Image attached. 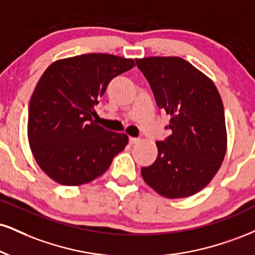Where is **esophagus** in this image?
I'll return each instance as SVG.
<instances>
[{"instance_id": "obj_1", "label": "esophagus", "mask_w": 255, "mask_h": 255, "mask_svg": "<svg viewBox=\"0 0 255 255\" xmlns=\"http://www.w3.org/2000/svg\"><path fill=\"white\" fill-rule=\"evenodd\" d=\"M139 142V139L137 137H129V143L130 145H134V143Z\"/></svg>"}]
</instances>
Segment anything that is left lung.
<instances>
[{"label": "left lung", "instance_id": "left-lung-1", "mask_svg": "<svg viewBox=\"0 0 255 255\" xmlns=\"http://www.w3.org/2000/svg\"><path fill=\"white\" fill-rule=\"evenodd\" d=\"M172 134L157 141L158 157L141 176L159 195L183 198L207 186L227 149L223 103L210 78L179 57L136 59Z\"/></svg>", "mask_w": 255, "mask_h": 255}]
</instances>
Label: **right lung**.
Here are the masks:
<instances>
[{
  "label": "right lung",
  "instance_id": "right-lung-1",
  "mask_svg": "<svg viewBox=\"0 0 255 255\" xmlns=\"http://www.w3.org/2000/svg\"><path fill=\"white\" fill-rule=\"evenodd\" d=\"M133 59L88 53L54 61L39 79L28 107V141L41 170L61 185L89 183L108 170L127 134L96 124L95 106Z\"/></svg>",
  "mask_w": 255,
  "mask_h": 255
}]
</instances>
